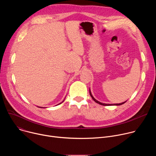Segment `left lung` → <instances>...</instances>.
Listing matches in <instances>:
<instances>
[{
    "mask_svg": "<svg viewBox=\"0 0 156 156\" xmlns=\"http://www.w3.org/2000/svg\"><path fill=\"white\" fill-rule=\"evenodd\" d=\"M90 96H91V97L92 98V99H93L96 103H98V104H100V105H105V106H107V105H122V104H123L124 103H125V102H126V101H125V102H122V103H120V104H105V103H102V102H101L97 101V100L93 97V96L92 94H91V90H90Z\"/></svg>",
    "mask_w": 156,
    "mask_h": 156,
    "instance_id": "left-lung-1",
    "label": "left lung"
}]
</instances>
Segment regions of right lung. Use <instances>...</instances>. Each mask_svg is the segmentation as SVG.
Returning a JSON list of instances; mask_svg holds the SVG:
<instances>
[{
	"label": "right lung",
	"mask_w": 156,
	"mask_h": 156,
	"mask_svg": "<svg viewBox=\"0 0 156 156\" xmlns=\"http://www.w3.org/2000/svg\"><path fill=\"white\" fill-rule=\"evenodd\" d=\"M64 100H65V99H64ZM64 100H63V101H62V102H60V104H57V105H59V104H62V102H63V101H64ZM40 107V108H44V107Z\"/></svg>",
	"instance_id": "obj_1"
}]
</instances>
